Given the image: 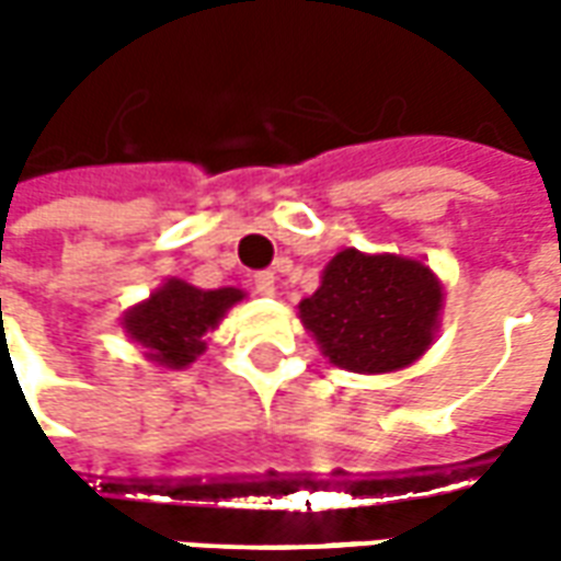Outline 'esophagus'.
<instances>
[{
    "label": "esophagus",
    "instance_id": "esophagus-1",
    "mask_svg": "<svg viewBox=\"0 0 561 561\" xmlns=\"http://www.w3.org/2000/svg\"><path fill=\"white\" fill-rule=\"evenodd\" d=\"M250 287L256 296H274V274L272 272H256L253 274V280H250Z\"/></svg>",
    "mask_w": 561,
    "mask_h": 561
}]
</instances>
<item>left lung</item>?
Returning <instances> with one entry per match:
<instances>
[{"mask_svg": "<svg viewBox=\"0 0 561 561\" xmlns=\"http://www.w3.org/2000/svg\"><path fill=\"white\" fill-rule=\"evenodd\" d=\"M440 301V280L420 260L347 248L325 265L317 293L301 299L299 317L332 365L387 375L428 351Z\"/></svg>", "mask_w": 561, "mask_h": 561, "instance_id": "1", "label": "left lung"}]
</instances>
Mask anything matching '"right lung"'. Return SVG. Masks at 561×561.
Here are the masks:
<instances>
[{"mask_svg":"<svg viewBox=\"0 0 561 561\" xmlns=\"http://www.w3.org/2000/svg\"><path fill=\"white\" fill-rule=\"evenodd\" d=\"M241 299L244 293L236 287L198 289L169 277L150 299L123 313V329L145 347L147 359L165 368H186L205 351V335Z\"/></svg>","mask_w":561,"mask_h":561,"instance_id":"right-lung-1","label":"right lung"}]
</instances>
